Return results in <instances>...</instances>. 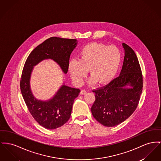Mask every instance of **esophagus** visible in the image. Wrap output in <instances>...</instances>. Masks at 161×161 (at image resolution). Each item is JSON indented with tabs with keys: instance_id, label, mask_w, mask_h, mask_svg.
I'll use <instances>...</instances> for the list:
<instances>
[{
	"instance_id": "1",
	"label": "esophagus",
	"mask_w": 161,
	"mask_h": 161,
	"mask_svg": "<svg viewBox=\"0 0 161 161\" xmlns=\"http://www.w3.org/2000/svg\"><path fill=\"white\" fill-rule=\"evenodd\" d=\"M86 92H87V91L85 90V89H83V90H81V92H80V94L81 95H84L86 94Z\"/></svg>"
}]
</instances>
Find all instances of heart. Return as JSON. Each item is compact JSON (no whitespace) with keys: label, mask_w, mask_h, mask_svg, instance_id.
<instances>
[{"label":"heart","mask_w":161,"mask_h":161,"mask_svg":"<svg viewBox=\"0 0 161 161\" xmlns=\"http://www.w3.org/2000/svg\"><path fill=\"white\" fill-rule=\"evenodd\" d=\"M121 58V53L117 47L93 42L81 48L78 60L73 59L69 61L68 69L77 85L83 83L89 69L92 76L91 83L98 81L100 84H106L116 75Z\"/></svg>","instance_id":"heart-1"}]
</instances>
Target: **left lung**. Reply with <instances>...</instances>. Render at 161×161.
I'll return each instance as SVG.
<instances>
[{"label":"left lung","instance_id":"left-lung-1","mask_svg":"<svg viewBox=\"0 0 161 161\" xmlns=\"http://www.w3.org/2000/svg\"><path fill=\"white\" fill-rule=\"evenodd\" d=\"M125 50L123 66L120 75L108 85L92 90L95 100L91 112L95 120L108 127L122 123L137 108L143 87L141 66L135 52L127 44ZM131 85L132 88L124 87Z\"/></svg>","mask_w":161,"mask_h":161}]
</instances>
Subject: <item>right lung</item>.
<instances>
[{"instance_id": "1", "label": "right lung", "mask_w": 161, "mask_h": 161, "mask_svg": "<svg viewBox=\"0 0 161 161\" xmlns=\"http://www.w3.org/2000/svg\"><path fill=\"white\" fill-rule=\"evenodd\" d=\"M76 39L52 37L35 48L29 55L22 70L20 88L30 113L40 125L48 130L63 126L70 117L72 106L80 89L63 85L55 97L47 102L36 100L30 88L33 67L41 61L51 58L66 74L70 55L75 47Z\"/></svg>"}]
</instances>
